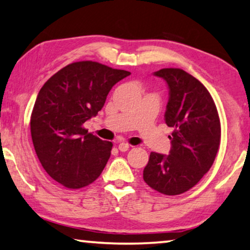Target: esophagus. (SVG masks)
<instances>
[{
  "mask_svg": "<svg viewBox=\"0 0 250 250\" xmlns=\"http://www.w3.org/2000/svg\"><path fill=\"white\" fill-rule=\"evenodd\" d=\"M129 148H130V146L128 144H125V142H121V144L119 145V150L122 152H125L126 150H129Z\"/></svg>",
  "mask_w": 250,
  "mask_h": 250,
  "instance_id": "obj_1",
  "label": "esophagus"
}]
</instances>
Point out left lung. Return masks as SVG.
I'll use <instances>...</instances> for the list:
<instances>
[{"label":"left lung","mask_w":250,"mask_h":250,"mask_svg":"<svg viewBox=\"0 0 250 250\" xmlns=\"http://www.w3.org/2000/svg\"><path fill=\"white\" fill-rule=\"evenodd\" d=\"M169 89L165 121L173 131L169 154L150 153L144 169L146 184L164 195L188 191L215 161L220 145V121L210 93L199 80L181 69H161Z\"/></svg>","instance_id":"8db88e82"}]
</instances>
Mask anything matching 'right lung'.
<instances>
[{"instance_id":"add662e5","label":"right lung","mask_w":250,"mask_h":250,"mask_svg":"<svg viewBox=\"0 0 250 250\" xmlns=\"http://www.w3.org/2000/svg\"><path fill=\"white\" fill-rule=\"evenodd\" d=\"M130 74L81 61L64 66L44 83L31 114V136L39 160L52 179L79 189L101 175L112 142L88 133L82 125L104 108L112 86Z\"/></svg>"}]
</instances>
